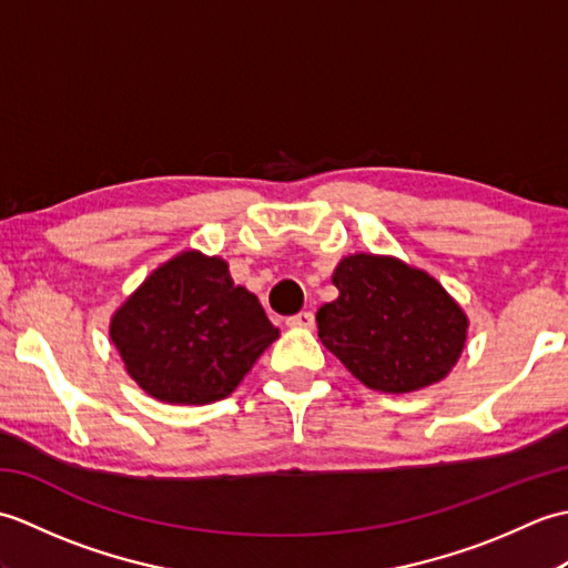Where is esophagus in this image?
<instances>
[{
	"instance_id": "34e87169",
	"label": "esophagus",
	"mask_w": 568,
	"mask_h": 568,
	"mask_svg": "<svg viewBox=\"0 0 568 568\" xmlns=\"http://www.w3.org/2000/svg\"><path fill=\"white\" fill-rule=\"evenodd\" d=\"M287 322V327H300V329H310L312 324H315V315H312V312H297V315H293V317H287L285 320Z\"/></svg>"
}]
</instances>
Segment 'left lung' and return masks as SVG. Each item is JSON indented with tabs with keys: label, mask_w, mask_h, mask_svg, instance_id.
Returning a JSON list of instances; mask_svg holds the SVG:
<instances>
[{
	"label": "left lung",
	"mask_w": 568,
	"mask_h": 568,
	"mask_svg": "<svg viewBox=\"0 0 568 568\" xmlns=\"http://www.w3.org/2000/svg\"><path fill=\"white\" fill-rule=\"evenodd\" d=\"M339 297L322 305V344L371 390L413 393L449 376L468 320L442 283L393 256L354 253L332 275Z\"/></svg>",
	"instance_id": "left-lung-1"
}]
</instances>
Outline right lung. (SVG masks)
Wrapping results in <instances>:
<instances>
[{"label": "right lung", "mask_w": 568, "mask_h": 568, "mask_svg": "<svg viewBox=\"0 0 568 568\" xmlns=\"http://www.w3.org/2000/svg\"><path fill=\"white\" fill-rule=\"evenodd\" d=\"M110 336L155 400L207 405L232 395L277 329L258 297L234 285L226 261L183 251L126 297Z\"/></svg>", "instance_id": "obj_1"}]
</instances>
